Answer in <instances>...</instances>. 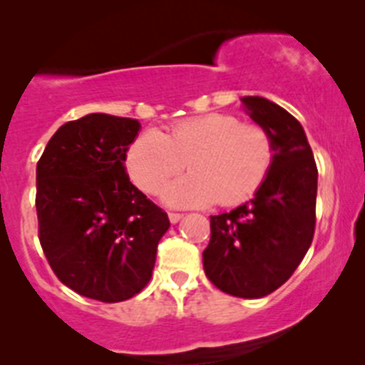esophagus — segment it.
<instances>
[{
    "label": "esophagus",
    "instance_id": "34e87169",
    "mask_svg": "<svg viewBox=\"0 0 365 365\" xmlns=\"http://www.w3.org/2000/svg\"><path fill=\"white\" fill-rule=\"evenodd\" d=\"M168 217H170V221L175 225V222H179L180 219H182V214H177V212H170V214H168Z\"/></svg>",
    "mask_w": 365,
    "mask_h": 365
}]
</instances>
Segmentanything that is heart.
<instances>
[{"mask_svg": "<svg viewBox=\"0 0 365 365\" xmlns=\"http://www.w3.org/2000/svg\"><path fill=\"white\" fill-rule=\"evenodd\" d=\"M274 163V143L257 124H243L227 113H208L173 124L168 135L146 130L125 153V166L135 185L146 193L182 172L163 190L170 206L240 205L261 188Z\"/></svg>", "mask_w": 365, "mask_h": 365, "instance_id": "obj_1", "label": "heart"}]
</instances>
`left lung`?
I'll use <instances>...</instances> for the list:
<instances>
[{
  "label": "left lung",
  "mask_w": 365,
  "mask_h": 365,
  "mask_svg": "<svg viewBox=\"0 0 365 365\" xmlns=\"http://www.w3.org/2000/svg\"><path fill=\"white\" fill-rule=\"evenodd\" d=\"M274 143V163L254 199L210 215L202 252L206 278L237 298H263L298 269L312 243L318 168L302 124L263 96L241 98Z\"/></svg>",
  "instance_id": "1"
}]
</instances>
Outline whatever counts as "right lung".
<instances>
[{"instance_id":"right-lung-1","label":"right lung","mask_w":365,"mask_h":365,"mask_svg":"<svg viewBox=\"0 0 365 365\" xmlns=\"http://www.w3.org/2000/svg\"><path fill=\"white\" fill-rule=\"evenodd\" d=\"M138 131L135 118L91 113L63 124L36 166L45 257L63 285L104 303L143 291L170 228L166 212L125 172V153Z\"/></svg>"}]
</instances>
